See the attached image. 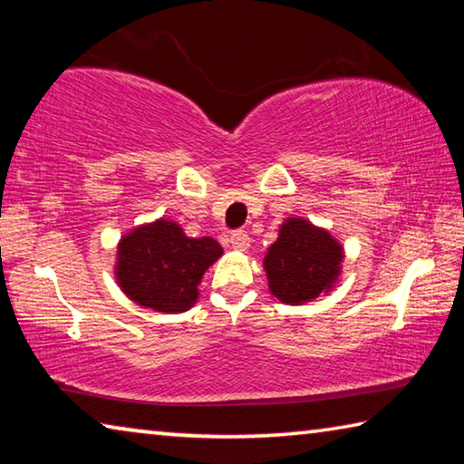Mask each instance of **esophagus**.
Instances as JSON below:
<instances>
[{"label": "esophagus", "mask_w": 464, "mask_h": 464, "mask_svg": "<svg viewBox=\"0 0 464 464\" xmlns=\"http://www.w3.org/2000/svg\"><path fill=\"white\" fill-rule=\"evenodd\" d=\"M229 243H231L233 249L246 251L249 247V235L246 231H235V233H231Z\"/></svg>", "instance_id": "1"}]
</instances>
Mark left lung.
Returning <instances> with one entry per match:
<instances>
[{
	"instance_id": "left-lung-1",
	"label": "left lung",
	"mask_w": 464,
	"mask_h": 464,
	"mask_svg": "<svg viewBox=\"0 0 464 464\" xmlns=\"http://www.w3.org/2000/svg\"><path fill=\"white\" fill-rule=\"evenodd\" d=\"M343 246L324 227L288 217L266 251L270 293L286 304H304L332 293L342 274Z\"/></svg>"
}]
</instances>
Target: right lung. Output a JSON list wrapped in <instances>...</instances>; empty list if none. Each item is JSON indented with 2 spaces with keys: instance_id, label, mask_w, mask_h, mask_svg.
<instances>
[{
  "instance_id": "add662e5",
  "label": "right lung",
  "mask_w": 464,
  "mask_h": 464,
  "mask_svg": "<svg viewBox=\"0 0 464 464\" xmlns=\"http://www.w3.org/2000/svg\"><path fill=\"white\" fill-rule=\"evenodd\" d=\"M114 276L132 303L157 313H184L198 301V285L223 256L213 237H188L168 218L139 225L116 247Z\"/></svg>"
}]
</instances>
